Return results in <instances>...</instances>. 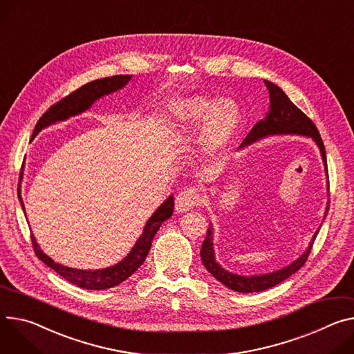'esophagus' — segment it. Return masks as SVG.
<instances>
[{
  "instance_id": "1",
  "label": "esophagus",
  "mask_w": 354,
  "mask_h": 354,
  "mask_svg": "<svg viewBox=\"0 0 354 354\" xmlns=\"http://www.w3.org/2000/svg\"><path fill=\"white\" fill-rule=\"evenodd\" d=\"M202 202H203V195L201 190H198L196 187H186L180 190V194L176 196L175 206L178 212H186L192 207L202 205Z\"/></svg>"
}]
</instances>
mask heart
I'll return each mask as SVG.
<instances>
[{"label": "heart", "mask_w": 354, "mask_h": 354, "mask_svg": "<svg viewBox=\"0 0 354 354\" xmlns=\"http://www.w3.org/2000/svg\"><path fill=\"white\" fill-rule=\"evenodd\" d=\"M174 113L172 136L179 140L192 137L203 121L201 144L209 155L226 149L240 125V110L230 99H221L213 104L212 99L196 95L176 104Z\"/></svg>", "instance_id": "obj_1"}]
</instances>
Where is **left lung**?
<instances>
[{
    "label": "left lung",
    "instance_id": "obj_1",
    "mask_svg": "<svg viewBox=\"0 0 354 354\" xmlns=\"http://www.w3.org/2000/svg\"><path fill=\"white\" fill-rule=\"evenodd\" d=\"M266 86L270 91V113L267 117L261 121L257 122L248 136L244 138L240 147H245L248 144H252L254 141L260 140L267 136H274V134H299V136H306L313 138V141L317 144L320 153H322V159L325 164V169L328 174V162H326V151L325 145L322 141V137H320L316 125L313 121L304 113L301 111L291 100L288 99V95L274 83L264 80ZM329 203L326 207V213L329 210ZM326 216V214H325ZM213 229L207 230V236L203 240L202 248H201V257H202V263L205 268L223 285H226L227 288L233 289V291L237 292H261L266 291L268 288H272L278 283H281L283 279L288 277H291L294 272H297L304 264L306 263L308 257L310 254V250L313 247V241L316 239V234L319 230L315 233L312 243L309 244L308 250L299 257L297 261H294L291 266H288L285 268H281L275 272H270L266 275H252V277H243L237 274H232L221 268L216 260H214V252H213V237H212Z\"/></svg>",
    "mask_w": 354,
    "mask_h": 354
}]
</instances>
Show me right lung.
Listing matches in <instances>:
<instances>
[{"mask_svg":"<svg viewBox=\"0 0 354 354\" xmlns=\"http://www.w3.org/2000/svg\"><path fill=\"white\" fill-rule=\"evenodd\" d=\"M131 77H133L131 75H117V76L97 79V80H93L90 83H86L84 86H82L77 90L68 94L66 97H63L62 100H59L57 103L50 106L42 114L39 121L37 122L32 137H35L42 130V128H45L56 121L66 120L71 115H76V114L87 110L93 104L94 100L100 99L102 95L110 94V93L121 88L122 86H125L128 82H130ZM18 198L21 201L22 210H25L21 195H18ZM172 213H174V196H169L165 201V203L162 206H159L158 210L147 221L145 227H144V233L136 243L131 252L128 254L121 263L115 264L114 267L106 268V270L84 271V270H75V268L60 266V264L55 263L52 259H49L46 254L42 252V250L37 244L34 236L30 234L32 247H34V251L41 261H44L48 267L55 270L60 277H63L66 281H69L80 288L97 289V291H100V289L113 288V286L121 283L128 277H131L142 266V263L145 261L147 255H148V251L151 248L153 236L159 230L160 224H162L167 218H169L172 216Z\"/></svg>","mask_w":354,"mask_h":354,"instance_id":"1","label":"right lung"}]
</instances>
